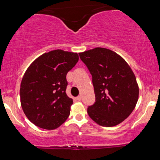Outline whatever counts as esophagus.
<instances>
[{
	"mask_svg": "<svg viewBox=\"0 0 160 160\" xmlns=\"http://www.w3.org/2000/svg\"><path fill=\"white\" fill-rule=\"evenodd\" d=\"M76 99L78 101H79V102H80V101H81V99H82V98H81V96H78L76 98Z\"/></svg>",
	"mask_w": 160,
	"mask_h": 160,
	"instance_id": "obj_1",
	"label": "esophagus"
}]
</instances>
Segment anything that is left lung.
<instances>
[{
	"mask_svg": "<svg viewBox=\"0 0 160 160\" xmlns=\"http://www.w3.org/2000/svg\"><path fill=\"white\" fill-rule=\"evenodd\" d=\"M79 55L92 77L95 102L87 109L89 117L102 126L120 124L138 100L139 88L132 70L111 49L97 47Z\"/></svg>",
	"mask_w": 160,
	"mask_h": 160,
	"instance_id": "obj_1",
	"label": "left lung"
}]
</instances>
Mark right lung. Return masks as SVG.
Segmentation results:
<instances>
[{
    "mask_svg": "<svg viewBox=\"0 0 160 160\" xmlns=\"http://www.w3.org/2000/svg\"><path fill=\"white\" fill-rule=\"evenodd\" d=\"M76 52L56 49L31 64L20 86V100L29 120L44 129H56L70 115L72 98L66 94V75L78 63Z\"/></svg>",
    "mask_w": 160,
    "mask_h": 160,
    "instance_id": "obj_1",
    "label": "right lung"
}]
</instances>
